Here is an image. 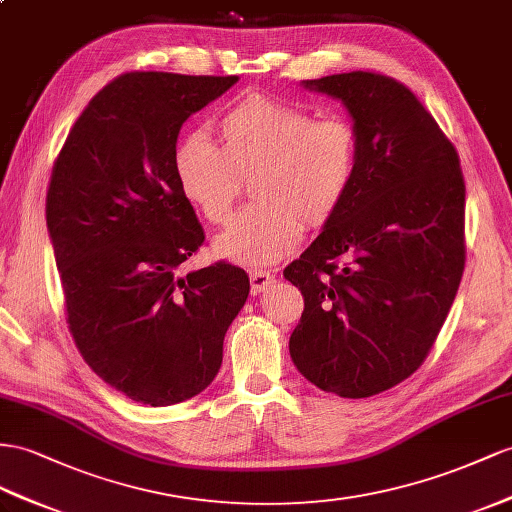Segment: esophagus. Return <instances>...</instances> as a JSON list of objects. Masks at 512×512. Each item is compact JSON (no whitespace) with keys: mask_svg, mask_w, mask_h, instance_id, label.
Returning a JSON list of instances; mask_svg holds the SVG:
<instances>
[{"mask_svg":"<svg viewBox=\"0 0 512 512\" xmlns=\"http://www.w3.org/2000/svg\"><path fill=\"white\" fill-rule=\"evenodd\" d=\"M248 279H251V292L253 294H261L266 292L272 287L274 283V274L266 272V270H251V274H248Z\"/></svg>","mask_w":512,"mask_h":512,"instance_id":"esophagus-1","label":"esophagus"}]
</instances>
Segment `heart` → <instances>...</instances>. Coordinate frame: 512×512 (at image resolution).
Returning a JSON list of instances; mask_svg holds the SVG:
<instances>
[{
    "mask_svg": "<svg viewBox=\"0 0 512 512\" xmlns=\"http://www.w3.org/2000/svg\"><path fill=\"white\" fill-rule=\"evenodd\" d=\"M216 131L218 144L203 131L179 138L173 173L183 199L212 225L227 222L240 177L253 175L248 192L257 203L214 240L220 259L270 266L303 240V220L322 227L346 201L357 173V131L348 121L248 97L220 116Z\"/></svg>",
    "mask_w": 512,
    "mask_h": 512,
    "instance_id": "b5f03b06",
    "label": "heart"
}]
</instances>
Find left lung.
Segmentation results:
<instances>
[{"label":"left lung","mask_w":512,"mask_h":512,"mask_svg":"<svg viewBox=\"0 0 512 512\" xmlns=\"http://www.w3.org/2000/svg\"><path fill=\"white\" fill-rule=\"evenodd\" d=\"M300 86L344 103L357 173L283 270L305 298L290 355L322 391L370 398L422 365L448 318L465 268V181L452 142L400 82L352 71Z\"/></svg>","instance_id":"8db88e82"}]
</instances>
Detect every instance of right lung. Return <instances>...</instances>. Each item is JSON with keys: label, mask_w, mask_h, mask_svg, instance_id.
Listing matches in <instances>:
<instances>
[{"label": "right lung", "mask_w": 512, "mask_h": 512, "mask_svg": "<svg viewBox=\"0 0 512 512\" xmlns=\"http://www.w3.org/2000/svg\"><path fill=\"white\" fill-rule=\"evenodd\" d=\"M238 75L127 73L90 99L47 190V231L84 361L127 398L170 406L214 381L246 272H181L205 235L183 199L173 149L181 125Z\"/></svg>", "instance_id": "right-lung-1"}]
</instances>
